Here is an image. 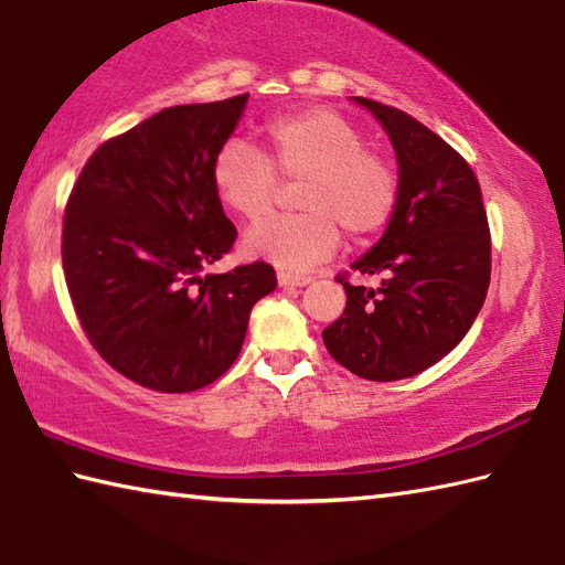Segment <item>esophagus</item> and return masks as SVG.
Returning <instances> with one entry per match:
<instances>
[{"instance_id": "1", "label": "esophagus", "mask_w": 565, "mask_h": 565, "mask_svg": "<svg viewBox=\"0 0 565 565\" xmlns=\"http://www.w3.org/2000/svg\"><path fill=\"white\" fill-rule=\"evenodd\" d=\"M276 279H279L281 289H294V286H308L310 284V276H298V274H289V271H279L276 274Z\"/></svg>"}]
</instances>
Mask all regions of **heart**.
Here are the masks:
<instances>
[{
    "label": "heart",
    "instance_id": "b5f03b06",
    "mask_svg": "<svg viewBox=\"0 0 565 565\" xmlns=\"http://www.w3.org/2000/svg\"><path fill=\"white\" fill-rule=\"evenodd\" d=\"M269 157L243 140H225L213 160V189L221 203L245 221L269 213L276 166L289 179H306L298 206L306 213L269 218L243 239L245 255L281 269L306 271L330 257L340 227L366 237L388 223L398 199V177L386 158L364 148L350 118L313 106L267 124Z\"/></svg>",
    "mask_w": 565,
    "mask_h": 565
}]
</instances>
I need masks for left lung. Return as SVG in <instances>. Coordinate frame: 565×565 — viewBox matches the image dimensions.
<instances>
[{
  "label": "left lung",
  "mask_w": 565,
  "mask_h": 565,
  "mask_svg": "<svg viewBox=\"0 0 565 565\" xmlns=\"http://www.w3.org/2000/svg\"><path fill=\"white\" fill-rule=\"evenodd\" d=\"M374 114L398 160V199L379 243L352 262L379 286H352L322 330L338 364L369 381H401L437 364L471 330L490 284V233L471 167L427 126L393 106Z\"/></svg>",
  "instance_id": "obj_1"
}]
</instances>
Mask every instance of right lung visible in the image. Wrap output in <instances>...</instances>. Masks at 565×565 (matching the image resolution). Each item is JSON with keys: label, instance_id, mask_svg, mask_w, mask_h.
<instances>
[{"label": "right lung", "instance_id": "right-lung-1", "mask_svg": "<svg viewBox=\"0 0 565 565\" xmlns=\"http://www.w3.org/2000/svg\"><path fill=\"white\" fill-rule=\"evenodd\" d=\"M249 94L172 106L106 140L72 189L65 281L106 362L140 386H209L243 350L252 306L276 289L264 262L203 274L235 243L213 189V160Z\"/></svg>", "mask_w": 565, "mask_h": 565}]
</instances>
